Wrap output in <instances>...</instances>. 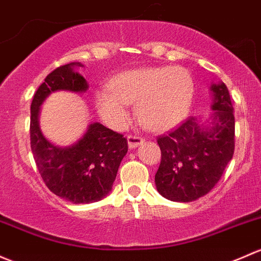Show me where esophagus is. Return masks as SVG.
<instances>
[{
    "instance_id": "1",
    "label": "esophagus",
    "mask_w": 261,
    "mask_h": 261,
    "mask_svg": "<svg viewBox=\"0 0 261 261\" xmlns=\"http://www.w3.org/2000/svg\"><path fill=\"white\" fill-rule=\"evenodd\" d=\"M145 140L141 138V136L138 135H128L127 136V144L130 149H135V147L140 146L141 144H144Z\"/></svg>"
}]
</instances>
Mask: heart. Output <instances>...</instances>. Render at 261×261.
Masks as SVG:
<instances>
[{
	"mask_svg": "<svg viewBox=\"0 0 261 261\" xmlns=\"http://www.w3.org/2000/svg\"><path fill=\"white\" fill-rule=\"evenodd\" d=\"M194 97V81L182 67H149L117 75L109 90L97 94L98 112L115 127L125 125L136 105L140 122L151 131H165L185 119Z\"/></svg>",
	"mask_w": 261,
	"mask_h": 261,
	"instance_id": "b5f03b06",
	"label": "heart"
}]
</instances>
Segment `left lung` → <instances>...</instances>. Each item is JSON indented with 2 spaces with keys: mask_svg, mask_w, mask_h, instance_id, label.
Returning <instances> with one entry per match:
<instances>
[{
  "mask_svg": "<svg viewBox=\"0 0 261 261\" xmlns=\"http://www.w3.org/2000/svg\"><path fill=\"white\" fill-rule=\"evenodd\" d=\"M213 121L204 126L189 117L158 138L161 163L155 175L158 191L171 201L190 202L218 184L235 149L234 108L226 85H211Z\"/></svg>",
  "mask_w": 261,
  "mask_h": 261,
  "instance_id": "1",
  "label": "left lung"
}]
</instances>
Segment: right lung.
Returning <instances> with one entry per match:
<instances>
[{
  "label": "right lung",
  "mask_w": 261,
  "mask_h": 261,
  "mask_svg": "<svg viewBox=\"0 0 261 261\" xmlns=\"http://www.w3.org/2000/svg\"><path fill=\"white\" fill-rule=\"evenodd\" d=\"M79 62L60 66L46 76L31 103L30 139L35 163L43 182L55 195L72 204H90L111 191L117 170L127 152V140L121 134L94 122L85 135L67 147L51 144L38 126L40 106L51 92L67 90L84 92L89 89L84 76L73 71Z\"/></svg>",
  "instance_id": "obj_1"
}]
</instances>
